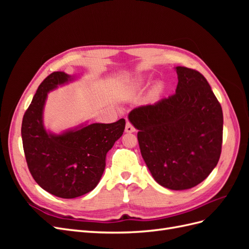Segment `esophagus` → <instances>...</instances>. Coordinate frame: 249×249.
I'll return each instance as SVG.
<instances>
[{
    "mask_svg": "<svg viewBox=\"0 0 249 249\" xmlns=\"http://www.w3.org/2000/svg\"><path fill=\"white\" fill-rule=\"evenodd\" d=\"M125 133H134L135 131H136V129L131 124V123L126 122V124H125Z\"/></svg>",
    "mask_w": 249,
    "mask_h": 249,
    "instance_id": "esophagus-1",
    "label": "esophagus"
}]
</instances>
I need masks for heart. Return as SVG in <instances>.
<instances>
[{
    "label": "heart",
    "mask_w": 249,
    "mask_h": 249,
    "mask_svg": "<svg viewBox=\"0 0 249 249\" xmlns=\"http://www.w3.org/2000/svg\"><path fill=\"white\" fill-rule=\"evenodd\" d=\"M139 82H140V83H142V82H143V79H142V78H141V79H139Z\"/></svg>",
    "instance_id": "heart-1"
}]
</instances>
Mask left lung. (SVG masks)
I'll use <instances>...</instances> for the list:
<instances>
[{
  "label": "left lung",
  "mask_w": 249,
  "mask_h": 249,
  "mask_svg": "<svg viewBox=\"0 0 249 249\" xmlns=\"http://www.w3.org/2000/svg\"><path fill=\"white\" fill-rule=\"evenodd\" d=\"M176 93L133 109L141 156L156 182L171 190L190 189L219 161L223 114L208 81L196 71L177 66Z\"/></svg>",
  "instance_id": "obj_1"
}]
</instances>
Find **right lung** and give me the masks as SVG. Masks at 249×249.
<instances>
[{"label": "right lung", "instance_id": "add662e5", "mask_svg": "<svg viewBox=\"0 0 249 249\" xmlns=\"http://www.w3.org/2000/svg\"><path fill=\"white\" fill-rule=\"evenodd\" d=\"M78 80L55 71L39 85L21 124V139L30 172L43 190L61 198L92 191L106 167V156L124 131V118L113 124L83 123L54 133L46 129L48 93Z\"/></svg>", "mask_w": 249, "mask_h": 249}]
</instances>
